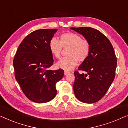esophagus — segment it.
Masks as SVG:
<instances>
[{
	"instance_id": "esophagus-1",
	"label": "esophagus",
	"mask_w": 128,
	"mask_h": 128,
	"mask_svg": "<svg viewBox=\"0 0 128 128\" xmlns=\"http://www.w3.org/2000/svg\"><path fill=\"white\" fill-rule=\"evenodd\" d=\"M69 73H70L69 71H64V75H67L68 74H69Z\"/></svg>"
}]
</instances>
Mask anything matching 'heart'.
<instances>
[{
    "label": "heart",
    "mask_w": 128,
    "mask_h": 128,
    "mask_svg": "<svg viewBox=\"0 0 128 128\" xmlns=\"http://www.w3.org/2000/svg\"><path fill=\"white\" fill-rule=\"evenodd\" d=\"M62 48H68L66 55L68 57L62 58L56 64V66L64 70H72L80 62H84L89 56L90 47L89 42L82 39L78 34L71 32L62 34L60 40L56 38L50 39L48 48L52 54L56 58H59L62 54Z\"/></svg>",
    "instance_id": "b5f03b06"
}]
</instances>
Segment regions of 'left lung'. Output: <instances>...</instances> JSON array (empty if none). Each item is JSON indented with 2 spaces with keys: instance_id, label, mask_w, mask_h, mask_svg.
<instances>
[{
  "instance_id": "obj_1",
  "label": "left lung",
  "mask_w": 128,
  "mask_h": 128,
  "mask_svg": "<svg viewBox=\"0 0 128 128\" xmlns=\"http://www.w3.org/2000/svg\"><path fill=\"white\" fill-rule=\"evenodd\" d=\"M71 29L82 35L90 47L89 56L78 67L86 74L74 72L75 96L84 103H94L105 95L114 80L117 62L114 48L108 39L98 30Z\"/></svg>"
}]
</instances>
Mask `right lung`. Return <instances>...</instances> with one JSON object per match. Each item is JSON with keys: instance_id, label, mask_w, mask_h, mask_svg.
I'll return each instance as SVG.
<instances>
[{"instance_id": "obj_1", "label": "right lung", "mask_w": 128, "mask_h": 128, "mask_svg": "<svg viewBox=\"0 0 128 128\" xmlns=\"http://www.w3.org/2000/svg\"><path fill=\"white\" fill-rule=\"evenodd\" d=\"M57 29H42L31 32L22 41L13 60L15 77L23 93L32 102L44 103L56 96V84L64 71L48 69L53 63L48 43Z\"/></svg>"}]
</instances>
